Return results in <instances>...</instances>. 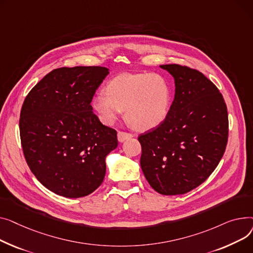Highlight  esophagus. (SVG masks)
<instances>
[{"label":"esophagus","mask_w":253,"mask_h":253,"mask_svg":"<svg viewBox=\"0 0 253 253\" xmlns=\"http://www.w3.org/2000/svg\"><path fill=\"white\" fill-rule=\"evenodd\" d=\"M132 137H133L132 133L126 132V131H118V133H117V139L120 142H125L126 140L132 138Z\"/></svg>","instance_id":"1"}]
</instances>
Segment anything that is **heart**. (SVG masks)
I'll return each instance as SVG.
<instances>
[{"label":"heart","mask_w":253,"mask_h":253,"mask_svg":"<svg viewBox=\"0 0 253 253\" xmlns=\"http://www.w3.org/2000/svg\"><path fill=\"white\" fill-rule=\"evenodd\" d=\"M171 104L167 79L151 72L124 73L112 79L106 92L100 91L92 105L100 121L112 125L126 109V116L139 129H149L166 120Z\"/></svg>","instance_id":"1"}]
</instances>
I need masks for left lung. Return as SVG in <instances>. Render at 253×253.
Wrapping results in <instances>:
<instances>
[{"label":"left lung","instance_id":"1","mask_svg":"<svg viewBox=\"0 0 253 253\" xmlns=\"http://www.w3.org/2000/svg\"><path fill=\"white\" fill-rule=\"evenodd\" d=\"M174 79L167 118L139 136L141 168L162 195H180L201 185L219 163L228 143L227 106L218 88L196 69L160 65Z\"/></svg>","mask_w":253,"mask_h":253}]
</instances>
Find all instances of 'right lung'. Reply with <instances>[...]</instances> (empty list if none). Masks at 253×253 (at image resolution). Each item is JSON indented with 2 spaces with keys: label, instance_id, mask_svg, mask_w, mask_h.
<instances>
[{
  "label": "right lung",
  "instance_id": "obj_1",
  "mask_svg": "<svg viewBox=\"0 0 253 253\" xmlns=\"http://www.w3.org/2000/svg\"><path fill=\"white\" fill-rule=\"evenodd\" d=\"M108 73L101 66L54 69L23 102L19 129L25 160L55 194L84 197L104 180L117 132L101 124L91 102Z\"/></svg>",
  "mask_w": 253,
  "mask_h": 253
}]
</instances>
